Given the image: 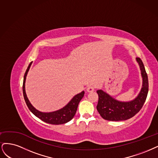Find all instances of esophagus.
<instances>
[{"mask_svg":"<svg viewBox=\"0 0 158 158\" xmlns=\"http://www.w3.org/2000/svg\"><path fill=\"white\" fill-rule=\"evenodd\" d=\"M95 90V88L94 86H89L87 88H86V90H87L88 93H91L93 92V91Z\"/></svg>","mask_w":158,"mask_h":158,"instance_id":"obj_1","label":"esophagus"}]
</instances>
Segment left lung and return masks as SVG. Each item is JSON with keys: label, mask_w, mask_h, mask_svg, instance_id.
I'll return each mask as SVG.
<instances>
[{"label": "left lung", "mask_w": 158, "mask_h": 158, "mask_svg": "<svg viewBox=\"0 0 158 158\" xmlns=\"http://www.w3.org/2000/svg\"><path fill=\"white\" fill-rule=\"evenodd\" d=\"M141 70L142 87L139 96L133 101L122 102L114 99L102 90L96 91L98 102L96 108L102 118L108 121H123L133 118L143 106L148 93V79L143 62L140 58H136Z\"/></svg>", "instance_id": "obj_1"}]
</instances>
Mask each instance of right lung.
<instances>
[{"mask_svg":"<svg viewBox=\"0 0 158 158\" xmlns=\"http://www.w3.org/2000/svg\"><path fill=\"white\" fill-rule=\"evenodd\" d=\"M32 62L29 64L26 72L25 73L24 77H23V97L25 101V103H26L28 107V108L35 116L37 117V118H39L40 119H41L44 122H45V123L52 124V125H60V124H64V123H68V121L72 120L74 117L76 111H77L79 102L81 101V99L83 98L85 92L83 91V92H81V93L75 95L72 98V100L61 110L54 111V112H50V113H43V112H40V111H39L38 110L35 109L34 107H33L31 103L29 102V101L26 96V94H25V79H26L27 72Z\"/></svg>","mask_w":158,"mask_h":158,"instance_id":"add662e5","label":"right lung"}]
</instances>
